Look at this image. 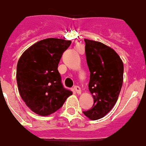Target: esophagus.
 Segmentation results:
<instances>
[{
  "label": "esophagus",
  "instance_id": "1",
  "mask_svg": "<svg viewBox=\"0 0 146 146\" xmlns=\"http://www.w3.org/2000/svg\"><path fill=\"white\" fill-rule=\"evenodd\" d=\"M74 91H75V92L77 93V94H78V95H80L81 92H82V91H81V88H80L79 86H74Z\"/></svg>",
  "mask_w": 146,
  "mask_h": 146
}]
</instances>
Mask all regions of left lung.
I'll list each match as a JSON object with an SVG mask.
<instances>
[{"label": "left lung", "instance_id": "left-lung-1", "mask_svg": "<svg viewBox=\"0 0 146 146\" xmlns=\"http://www.w3.org/2000/svg\"><path fill=\"white\" fill-rule=\"evenodd\" d=\"M90 72L88 89L94 98L89 110L83 111L91 120L107 115L115 105L123 82V62L114 49L99 41L85 39Z\"/></svg>", "mask_w": 146, "mask_h": 146}]
</instances>
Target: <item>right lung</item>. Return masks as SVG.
<instances>
[{"mask_svg":"<svg viewBox=\"0 0 146 146\" xmlns=\"http://www.w3.org/2000/svg\"><path fill=\"white\" fill-rule=\"evenodd\" d=\"M71 43L64 39L46 38L27 48L18 60L16 78L20 95L39 115L54 113L72 95L63 87L58 70L61 55Z\"/></svg>","mask_w":146,"mask_h":146,"instance_id":"obj_1","label":"right lung"}]
</instances>
